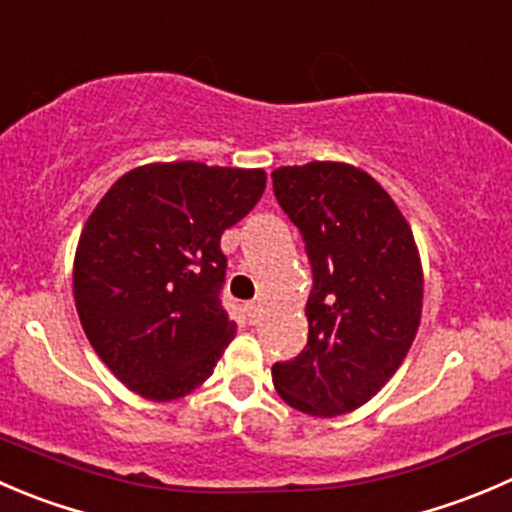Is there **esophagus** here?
Returning <instances> with one entry per match:
<instances>
[{
	"label": "esophagus",
	"instance_id": "1",
	"mask_svg": "<svg viewBox=\"0 0 512 512\" xmlns=\"http://www.w3.org/2000/svg\"><path fill=\"white\" fill-rule=\"evenodd\" d=\"M245 315L250 322H257V317H260V305H257V302H247Z\"/></svg>",
	"mask_w": 512,
	"mask_h": 512
}]
</instances>
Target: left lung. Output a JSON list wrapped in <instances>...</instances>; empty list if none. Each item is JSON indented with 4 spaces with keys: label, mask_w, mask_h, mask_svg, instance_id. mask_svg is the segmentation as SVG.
<instances>
[{
    "label": "left lung",
    "mask_w": 512,
    "mask_h": 512,
    "mask_svg": "<svg viewBox=\"0 0 512 512\" xmlns=\"http://www.w3.org/2000/svg\"><path fill=\"white\" fill-rule=\"evenodd\" d=\"M272 187L312 265L307 345L272 365V382L312 418L352 413L395 375L418 332L423 265L413 230L380 182L345 162L280 167Z\"/></svg>",
    "instance_id": "8db88e82"
}]
</instances>
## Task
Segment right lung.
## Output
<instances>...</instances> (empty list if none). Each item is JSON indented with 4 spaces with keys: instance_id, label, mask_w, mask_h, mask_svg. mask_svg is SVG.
<instances>
[{
    "instance_id": "obj_1",
    "label": "right lung",
    "mask_w": 512,
    "mask_h": 512,
    "mask_svg": "<svg viewBox=\"0 0 512 512\" xmlns=\"http://www.w3.org/2000/svg\"><path fill=\"white\" fill-rule=\"evenodd\" d=\"M265 172L155 162L119 177L74 255L89 345L132 393L167 403L212 375L235 337L220 302V237L265 192Z\"/></svg>"
}]
</instances>
